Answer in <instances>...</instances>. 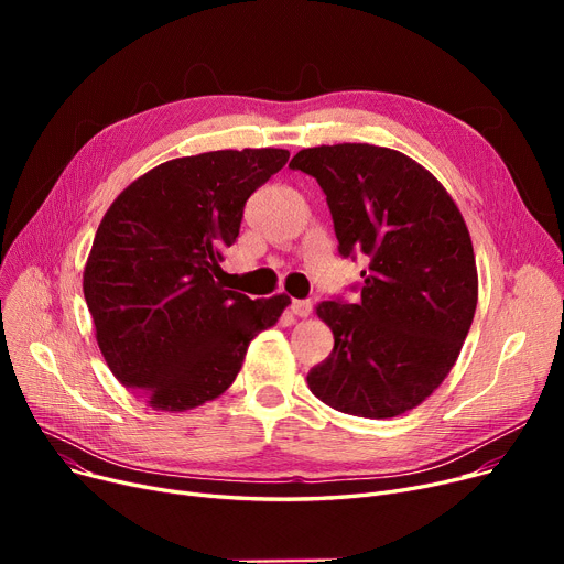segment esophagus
I'll list each match as a JSON object with an SVG mask.
<instances>
[{"label": "esophagus", "instance_id": "esophagus-1", "mask_svg": "<svg viewBox=\"0 0 564 564\" xmlns=\"http://www.w3.org/2000/svg\"><path fill=\"white\" fill-rule=\"evenodd\" d=\"M290 311L297 315V317H308L313 313V304L308 300H294L290 304Z\"/></svg>", "mask_w": 564, "mask_h": 564}]
</instances>
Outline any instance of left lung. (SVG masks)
Instances as JSON below:
<instances>
[{"instance_id":"8db88e82","label":"left lung","mask_w":564,"mask_h":564,"mask_svg":"<svg viewBox=\"0 0 564 564\" xmlns=\"http://www.w3.org/2000/svg\"><path fill=\"white\" fill-rule=\"evenodd\" d=\"M290 169L327 194L338 251L370 258L359 304L315 308L334 351L308 372V389L351 416H400L448 377L476 315L478 267L464 217L427 169L391 148H304Z\"/></svg>"}]
</instances>
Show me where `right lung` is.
<instances>
[{
    "label": "right lung",
    "mask_w": 564,
    "mask_h": 564,
    "mask_svg": "<svg viewBox=\"0 0 564 564\" xmlns=\"http://www.w3.org/2000/svg\"><path fill=\"white\" fill-rule=\"evenodd\" d=\"M283 148L169 160L105 213L84 267V300L113 377L158 411L219 398L249 343L274 327L288 294L249 300L217 279L247 198L281 171Z\"/></svg>",
    "instance_id": "add662e5"
}]
</instances>
